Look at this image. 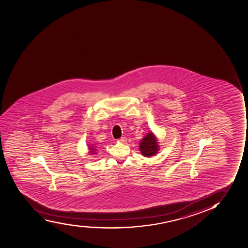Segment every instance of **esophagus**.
Instances as JSON below:
<instances>
[{
  "mask_svg": "<svg viewBox=\"0 0 248 248\" xmlns=\"http://www.w3.org/2000/svg\"><path fill=\"white\" fill-rule=\"evenodd\" d=\"M118 141L120 143H124L126 141V139H125V137H123V138H121L120 139H118Z\"/></svg>",
  "mask_w": 248,
  "mask_h": 248,
  "instance_id": "34e87169",
  "label": "esophagus"
}]
</instances>
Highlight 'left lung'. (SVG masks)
I'll list each match as a JSON object with an SVG mask.
<instances>
[{
  "label": "left lung",
  "instance_id": "left-lung-1",
  "mask_svg": "<svg viewBox=\"0 0 248 248\" xmlns=\"http://www.w3.org/2000/svg\"><path fill=\"white\" fill-rule=\"evenodd\" d=\"M158 143L155 134L152 131L149 132L139 142V150L144 156L150 157L154 156L160 150Z\"/></svg>",
  "mask_w": 248,
  "mask_h": 248
}]
</instances>
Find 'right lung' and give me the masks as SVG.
<instances>
[{
	"label": "right lung",
	"mask_w": 248,
	"mask_h": 248,
	"mask_svg": "<svg viewBox=\"0 0 248 248\" xmlns=\"http://www.w3.org/2000/svg\"><path fill=\"white\" fill-rule=\"evenodd\" d=\"M93 145H89V144H88V145H87V146H88V150H89V155H94V154H97V152H96V151H97V150H96V149H95V146H93Z\"/></svg>",
	"instance_id": "1"
}]
</instances>
